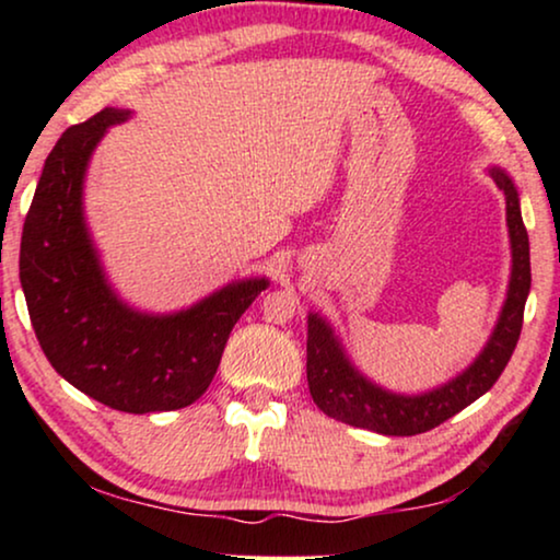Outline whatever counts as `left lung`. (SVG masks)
<instances>
[{
	"label": "left lung",
	"instance_id": "1",
	"mask_svg": "<svg viewBox=\"0 0 560 560\" xmlns=\"http://www.w3.org/2000/svg\"><path fill=\"white\" fill-rule=\"evenodd\" d=\"M504 194L510 236V282L502 311L477 359L443 385L418 395L393 393L366 377L343 349L339 334L320 313H308V389L328 418L382 435H416L454 418L494 385L517 347L527 293H530V242L520 213L517 186L502 167H489Z\"/></svg>",
	"mask_w": 560,
	"mask_h": 560
}]
</instances>
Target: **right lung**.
I'll return each mask as SVG.
<instances>
[{"instance_id":"right-lung-1","label":"right lung","mask_w":560,"mask_h":560,"mask_svg":"<svg viewBox=\"0 0 560 560\" xmlns=\"http://www.w3.org/2000/svg\"><path fill=\"white\" fill-rule=\"evenodd\" d=\"M129 117L106 106L60 135L22 229L20 282L52 370L94 400L144 416L206 393L234 324L270 280H232L173 313L135 308L112 288L86 224L83 183L98 142Z\"/></svg>"}]
</instances>
